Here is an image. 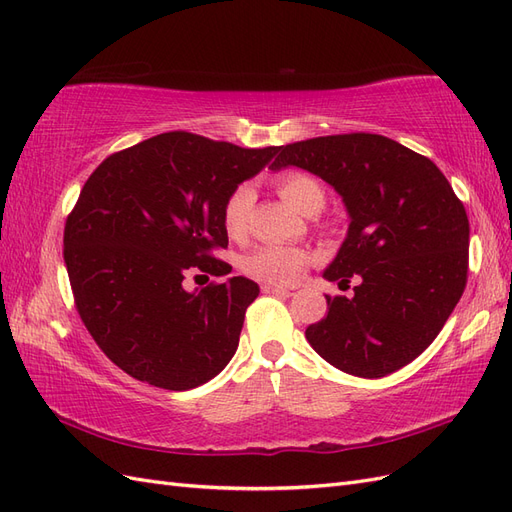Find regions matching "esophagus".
Listing matches in <instances>:
<instances>
[{"label": "esophagus", "instance_id": "esophagus-1", "mask_svg": "<svg viewBox=\"0 0 512 512\" xmlns=\"http://www.w3.org/2000/svg\"><path fill=\"white\" fill-rule=\"evenodd\" d=\"M262 292L265 294H273V297H292V292L288 288H282V286H271V284H265L262 286Z\"/></svg>", "mask_w": 512, "mask_h": 512}]
</instances>
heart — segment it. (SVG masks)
<instances>
[{
  "label": "heart",
  "mask_w": 512,
  "mask_h": 512,
  "mask_svg": "<svg viewBox=\"0 0 512 512\" xmlns=\"http://www.w3.org/2000/svg\"><path fill=\"white\" fill-rule=\"evenodd\" d=\"M277 188H280V194L286 203L299 213H303L312 205H324V190L312 175L288 173L277 179ZM254 198V190L245 183L228 194L222 207V224L232 239H241L245 235L247 218H250ZM307 265L309 256L307 252L299 250V247L262 245L252 254L245 256L243 271L258 282L288 286L299 280Z\"/></svg>",
  "instance_id": "obj_1"
}]
</instances>
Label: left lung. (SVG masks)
Segmentation results:
<instances>
[{"instance_id": "left-lung-1", "label": "left lung", "mask_w": 512, "mask_h": 512, "mask_svg": "<svg viewBox=\"0 0 512 512\" xmlns=\"http://www.w3.org/2000/svg\"><path fill=\"white\" fill-rule=\"evenodd\" d=\"M297 166L333 185L348 235L324 280H356L354 297L305 337L324 361L382 378L414 361L442 331L468 282L470 222L429 158L380 134L318 136L282 147L273 170Z\"/></svg>"}]
</instances>
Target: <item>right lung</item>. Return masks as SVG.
<instances>
[{
    "instance_id": "obj_1",
    "label": "right lung",
    "mask_w": 512,
    "mask_h": 512,
    "mask_svg": "<svg viewBox=\"0 0 512 512\" xmlns=\"http://www.w3.org/2000/svg\"><path fill=\"white\" fill-rule=\"evenodd\" d=\"M277 151L164 132L108 156L85 181L64 230L74 303L102 352L132 378L188 391L237 352L258 284L239 275L188 292L183 280L230 273L213 256L228 245L222 207Z\"/></svg>"
}]
</instances>
